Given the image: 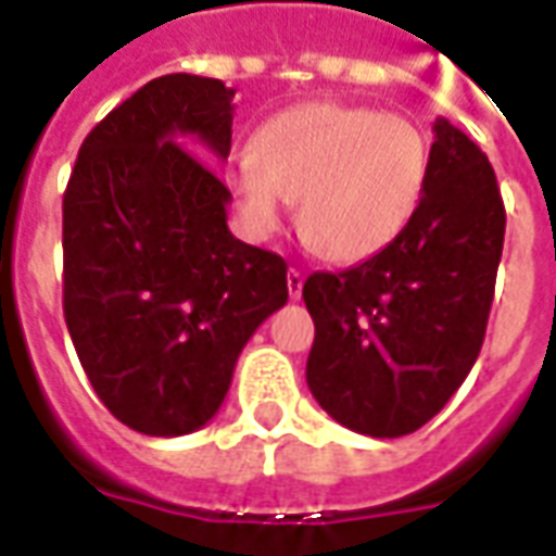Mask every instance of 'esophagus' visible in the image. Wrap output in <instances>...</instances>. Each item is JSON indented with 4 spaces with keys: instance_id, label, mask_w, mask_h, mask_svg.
Here are the masks:
<instances>
[{
    "instance_id": "obj_1",
    "label": "esophagus",
    "mask_w": 556,
    "mask_h": 556,
    "mask_svg": "<svg viewBox=\"0 0 556 556\" xmlns=\"http://www.w3.org/2000/svg\"><path fill=\"white\" fill-rule=\"evenodd\" d=\"M286 282H289V298L291 301H298L303 291V274L298 267H289V274H286Z\"/></svg>"
}]
</instances>
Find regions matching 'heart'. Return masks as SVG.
I'll return each instance as SVG.
<instances>
[{
	"label": "heart",
	"mask_w": 556,
	"mask_h": 556,
	"mask_svg": "<svg viewBox=\"0 0 556 556\" xmlns=\"http://www.w3.org/2000/svg\"><path fill=\"white\" fill-rule=\"evenodd\" d=\"M426 178L429 139L410 118L306 101L255 127L226 184L250 238H270L298 202L303 241L327 262L357 265L405 231Z\"/></svg>",
	"instance_id": "b5f03b06"
}]
</instances>
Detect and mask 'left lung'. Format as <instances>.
<instances>
[{
    "instance_id": "left-lung-1",
    "label": "left lung",
    "mask_w": 556,
    "mask_h": 556,
    "mask_svg": "<svg viewBox=\"0 0 556 556\" xmlns=\"http://www.w3.org/2000/svg\"><path fill=\"white\" fill-rule=\"evenodd\" d=\"M501 187L473 139L434 122L417 214L387 250L342 274H313L306 384L345 429L402 438L462 387L485 339L503 253Z\"/></svg>"
}]
</instances>
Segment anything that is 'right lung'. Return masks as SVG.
<instances>
[{
    "mask_svg": "<svg viewBox=\"0 0 556 556\" xmlns=\"http://www.w3.org/2000/svg\"><path fill=\"white\" fill-rule=\"evenodd\" d=\"M231 98L193 74L146 83L86 137L62 202L67 333L113 417L154 438L217 414L289 301L286 262L231 235L229 187L201 160L229 157Z\"/></svg>",
    "mask_w": 556,
    "mask_h": 556,
    "instance_id": "1",
    "label": "right lung"
}]
</instances>
